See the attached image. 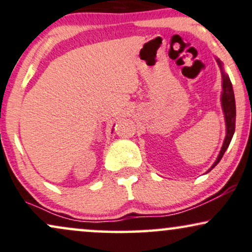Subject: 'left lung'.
Returning a JSON list of instances; mask_svg holds the SVG:
<instances>
[{"label": "left lung", "mask_w": 252, "mask_h": 252, "mask_svg": "<svg viewBox=\"0 0 252 252\" xmlns=\"http://www.w3.org/2000/svg\"><path fill=\"white\" fill-rule=\"evenodd\" d=\"M219 62L220 66L222 67L221 62L217 60ZM222 86H223V92H222V107H223V112H224V117H225V124H226V135L224 139V142H223V146L221 148V152H220L219 157L215 161V163L213 164L212 168L216 166L217 163L220 162L222 159L223 154L226 151V148L229 147V144H230L232 135L235 133V124H236V104H235V94H234V90H232V84L230 82V78L228 77V74H225L222 70ZM210 168V169H212ZM209 169V170H210ZM208 170V172H209Z\"/></svg>", "instance_id": "obj_1"}]
</instances>
